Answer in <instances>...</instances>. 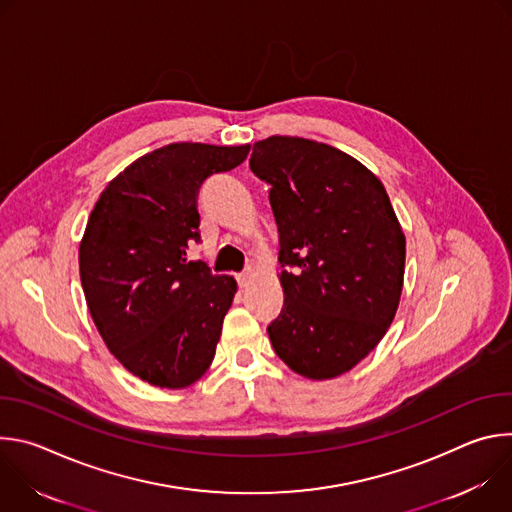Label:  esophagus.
Returning <instances> with one entry per match:
<instances>
[{"mask_svg":"<svg viewBox=\"0 0 512 512\" xmlns=\"http://www.w3.org/2000/svg\"><path fill=\"white\" fill-rule=\"evenodd\" d=\"M253 277H255V269H253V267H247L243 273H239V275H237L239 287H241V289L249 287V283H251V279H253Z\"/></svg>","mask_w":512,"mask_h":512,"instance_id":"34e87169","label":"esophagus"}]
</instances>
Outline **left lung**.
Listing matches in <instances>:
<instances>
[{
  "label": "left lung",
  "instance_id": "left-lung-1",
  "mask_svg": "<svg viewBox=\"0 0 512 512\" xmlns=\"http://www.w3.org/2000/svg\"><path fill=\"white\" fill-rule=\"evenodd\" d=\"M249 166L271 186L279 233L273 350L306 379L344 375L381 342L401 300L405 235L387 190L352 156L304 137L257 141Z\"/></svg>",
  "mask_w": 512,
  "mask_h": 512
}]
</instances>
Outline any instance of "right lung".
<instances>
[{
  "label": "right lung",
  "instance_id": "1",
  "mask_svg": "<svg viewBox=\"0 0 512 512\" xmlns=\"http://www.w3.org/2000/svg\"><path fill=\"white\" fill-rule=\"evenodd\" d=\"M251 145L170 143L101 192L81 241V283L111 354L141 381L184 389L210 367L237 294L231 275L190 261L198 190L245 162Z\"/></svg>",
  "mask_w": 512,
  "mask_h": 512
}]
</instances>
